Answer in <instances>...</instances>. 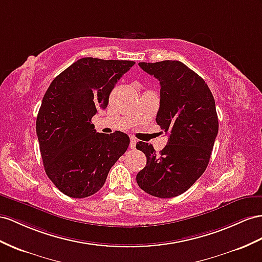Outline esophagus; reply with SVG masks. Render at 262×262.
Masks as SVG:
<instances>
[{
	"label": "esophagus",
	"mask_w": 262,
	"mask_h": 262,
	"mask_svg": "<svg viewBox=\"0 0 262 262\" xmlns=\"http://www.w3.org/2000/svg\"><path fill=\"white\" fill-rule=\"evenodd\" d=\"M129 147L132 149H135L136 148V139L135 138H130V143H129Z\"/></svg>",
	"instance_id": "34e87169"
}]
</instances>
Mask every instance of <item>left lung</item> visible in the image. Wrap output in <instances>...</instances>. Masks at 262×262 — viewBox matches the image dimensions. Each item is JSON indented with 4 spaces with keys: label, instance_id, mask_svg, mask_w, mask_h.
Masks as SVG:
<instances>
[{
    "label": "left lung",
    "instance_id": "8db88e82",
    "mask_svg": "<svg viewBox=\"0 0 262 262\" xmlns=\"http://www.w3.org/2000/svg\"><path fill=\"white\" fill-rule=\"evenodd\" d=\"M138 65L160 83L156 122L168 134V142L159 154L147 143L136 145L147 158L137 184L151 196L176 197L196 183L209 163L219 126L216 104L205 80L184 63Z\"/></svg>",
    "mask_w": 262,
    "mask_h": 262
}]
</instances>
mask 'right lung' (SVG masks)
I'll return each instance as SVG.
<instances>
[{
    "label": "right lung",
    "instance_id": "right-lung-1",
    "mask_svg": "<svg viewBox=\"0 0 262 262\" xmlns=\"http://www.w3.org/2000/svg\"><path fill=\"white\" fill-rule=\"evenodd\" d=\"M134 64L80 58L46 91L36 118L39 150L46 175L66 196L86 198L97 192L128 148L126 134L96 133L92 117L106 108L114 86Z\"/></svg>",
    "mask_w": 262,
    "mask_h": 262
}]
</instances>
